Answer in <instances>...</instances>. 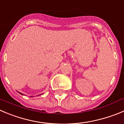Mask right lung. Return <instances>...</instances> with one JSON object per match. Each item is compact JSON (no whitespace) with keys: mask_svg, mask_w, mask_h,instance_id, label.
<instances>
[{"mask_svg":"<svg viewBox=\"0 0 124 124\" xmlns=\"http://www.w3.org/2000/svg\"><path fill=\"white\" fill-rule=\"evenodd\" d=\"M19 92V93H20V94H21V95H24V94H23V93H21V92ZM41 94H43V93H41ZM41 94H40V95H41ZM31 97H32V96H31Z\"/></svg>","mask_w":124,"mask_h":124,"instance_id":"1","label":"right lung"}]
</instances>
